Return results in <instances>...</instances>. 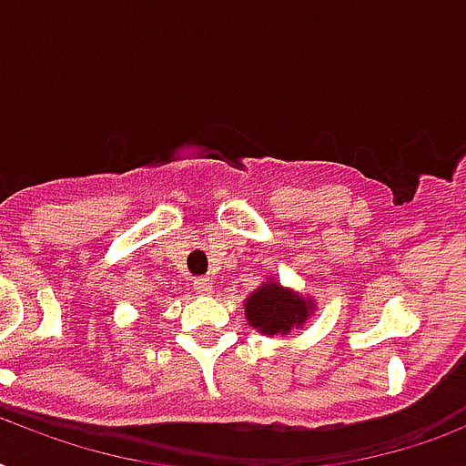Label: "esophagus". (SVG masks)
I'll list each match as a JSON object with an SVG mask.
<instances>
[{
  "label": "esophagus",
  "mask_w": 466,
  "mask_h": 466,
  "mask_svg": "<svg viewBox=\"0 0 466 466\" xmlns=\"http://www.w3.org/2000/svg\"><path fill=\"white\" fill-rule=\"evenodd\" d=\"M193 290L198 292V295H212V280L210 278H198V280H193Z\"/></svg>",
  "instance_id": "obj_1"
}]
</instances>
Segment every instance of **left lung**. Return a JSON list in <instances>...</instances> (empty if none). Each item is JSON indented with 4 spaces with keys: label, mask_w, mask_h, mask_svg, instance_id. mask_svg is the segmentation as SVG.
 Listing matches in <instances>:
<instances>
[{
    "label": "left lung",
    "mask_w": 466,
    "mask_h": 466,
    "mask_svg": "<svg viewBox=\"0 0 466 466\" xmlns=\"http://www.w3.org/2000/svg\"><path fill=\"white\" fill-rule=\"evenodd\" d=\"M314 311H317L314 298L283 288L276 278H268L244 299L248 326H254L256 331L270 339L299 331Z\"/></svg>",
    "instance_id": "obj_1"
}]
</instances>
